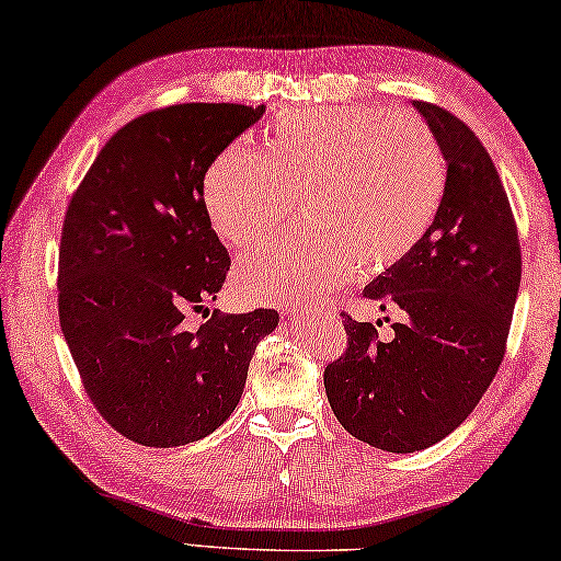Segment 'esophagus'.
Returning a JSON list of instances; mask_svg holds the SVG:
<instances>
[{"label":"esophagus","instance_id":"1","mask_svg":"<svg viewBox=\"0 0 561 561\" xmlns=\"http://www.w3.org/2000/svg\"><path fill=\"white\" fill-rule=\"evenodd\" d=\"M280 313L288 316V318H296V316L302 313V308L300 306H286V308H280Z\"/></svg>","mask_w":561,"mask_h":561}]
</instances>
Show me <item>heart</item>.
Wrapping results in <instances>:
<instances>
[{"label":"heart","mask_w":561,"mask_h":561,"mask_svg":"<svg viewBox=\"0 0 561 561\" xmlns=\"http://www.w3.org/2000/svg\"><path fill=\"white\" fill-rule=\"evenodd\" d=\"M445 191L435 134L408 114L293 108L273 118L265 151L228 146L201 198L214 233L233 251L259 245L298 206L313 228L248 255L236 286L255 300H308L357 268L400 263L433 224Z\"/></svg>","instance_id":"1"}]
</instances>
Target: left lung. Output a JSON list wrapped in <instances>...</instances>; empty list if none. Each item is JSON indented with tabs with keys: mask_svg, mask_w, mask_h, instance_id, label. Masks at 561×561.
I'll return each instance as SVG.
<instances>
[{
	"mask_svg": "<svg viewBox=\"0 0 561 561\" xmlns=\"http://www.w3.org/2000/svg\"><path fill=\"white\" fill-rule=\"evenodd\" d=\"M412 106L445 156V194L420 243L363 290L402 310L392 341L343 313L347 347L323 375L337 422L385 453L425 449L467 420L502 365L522 278L517 220L488 149L447 108Z\"/></svg>",
	"mask_w": 561,
	"mask_h": 561,
	"instance_id": "left-lung-1",
	"label": "left lung"
}]
</instances>
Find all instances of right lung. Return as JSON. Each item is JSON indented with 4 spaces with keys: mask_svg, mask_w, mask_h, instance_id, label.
Returning a JSON list of instances; mask_svg holds the SVG:
<instances>
[{
    "mask_svg": "<svg viewBox=\"0 0 561 561\" xmlns=\"http://www.w3.org/2000/svg\"><path fill=\"white\" fill-rule=\"evenodd\" d=\"M176 104L136 116L99 151L64 216L59 323L91 405L146 447L214 433L241 400L278 310L206 312L231 268L201 186L216 156L263 116Z\"/></svg>",
    "mask_w": 561,
    "mask_h": 561,
    "instance_id": "1",
    "label": "right lung"
}]
</instances>
